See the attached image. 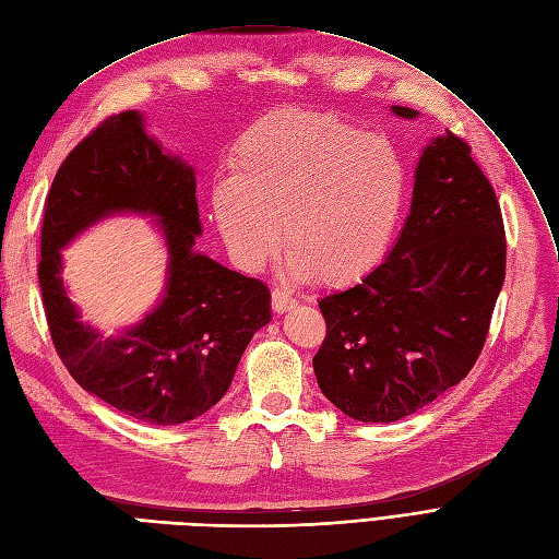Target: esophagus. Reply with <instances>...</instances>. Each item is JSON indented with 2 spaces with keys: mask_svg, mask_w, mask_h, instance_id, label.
I'll list each match as a JSON object with an SVG mask.
<instances>
[{
  "mask_svg": "<svg viewBox=\"0 0 559 559\" xmlns=\"http://www.w3.org/2000/svg\"><path fill=\"white\" fill-rule=\"evenodd\" d=\"M298 305V300L294 296H288L284 288H273V310L277 314H284L286 310H294Z\"/></svg>",
  "mask_w": 559,
  "mask_h": 559,
  "instance_id": "34e87169",
  "label": "esophagus"
}]
</instances>
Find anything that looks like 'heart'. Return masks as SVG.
Masks as SVG:
<instances>
[{
  "label": "heart",
  "instance_id": "heart-1",
  "mask_svg": "<svg viewBox=\"0 0 559 559\" xmlns=\"http://www.w3.org/2000/svg\"><path fill=\"white\" fill-rule=\"evenodd\" d=\"M407 170L395 145L331 115L292 112L249 129L213 215L242 271L257 273L284 245L298 280L337 286L370 273L395 234Z\"/></svg>",
  "mask_w": 559,
  "mask_h": 559
}]
</instances>
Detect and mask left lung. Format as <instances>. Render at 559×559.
I'll return each mask as SVG.
<instances>
[{
  "instance_id": "obj_1",
  "label": "left lung",
  "mask_w": 559,
  "mask_h": 559,
  "mask_svg": "<svg viewBox=\"0 0 559 559\" xmlns=\"http://www.w3.org/2000/svg\"><path fill=\"white\" fill-rule=\"evenodd\" d=\"M400 118L416 110L393 106ZM507 271L502 210L467 141L447 131L416 166L412 213L389 259L319 300L317 381L337 409L393 423L463 381L484 349Z\"/></svg>"
}]
</instances>
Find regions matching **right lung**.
<instances>
[{
	"label": "right lung",
	"mask_w": 559,
	"mask_h": 559,
	"mask_svg": "<svg viewBox=\"0 0 559 559\" xmlns=\"http://www.w3.org/2000/svg\"><path fill=\"white\" fill-rule=\"evenodd\" d=\"M120 209L163 219L169 282L155 313L120 338H102L66 296L59 249ZM199 234L194 168L164 155L136 110L92 129L46 199L38 284L55 352L87 393L152 426H178L217 404L249 340L271 321L267 286L197 254Z\"/></svg>",
	"instance_id": "1"
}]
</instances>
